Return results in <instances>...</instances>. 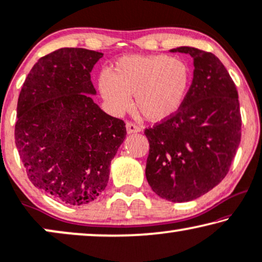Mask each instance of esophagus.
Here are the masks:
<instances>
[{
  "label": "esophagus",
  "mask_w": 262,
  "mask_h": 262,
  "mask_svg": "<svg viewBox=\"0 0 262 262\" xmlns=\"http://www.w3.org/2000/svg\"><path fill=\"white\" fill-rule=\"evenodd\" d=\"M125 128H127V133L128 134L139 133V132L141 130L140 125H138V124H135V123H132V122H128V123L125 124Z\"/></svg>",
  "instance_id": "1"
}]
</instances>
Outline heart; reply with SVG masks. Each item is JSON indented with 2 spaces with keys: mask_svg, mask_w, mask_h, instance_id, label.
Segmentation results:
<instances>
[{
  "mask_svg": "<svg viewBox=\"0 0 262 262\" xmlns=\"http://www.w3.org/2000/svg\"><path fill=\"white\" fill-rule=\"evenodd\" d=\"M191 82L189 66L167 55H127L98 78L100 96L114 114L132 106L153 122L172 117L183 105Z\"/></svg>",
  "mask_w": 262,
  "mask_h": 262,
  "instance_id": "1",
  "label": "heart"
}]
</instances>
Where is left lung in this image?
Instances as JSON below:
<instances>
[{"instance_id":"left-lung-1","label":"left lung","mask_w":262,"mask_h":262,"mask_svg":"<svg viewBox=\"0 0 262 262\" xmlns=\"http://www.w3.org/2000/svg\"><path fill=\"white\" fill-rule=\"evenodd\" d=\"M170 51L193 57V81L172 117L145 129L146 179L160 198L186 202L206 194L229 172L242 120L235 82L217 56L190 47Z\"/></svg>"}]
</instances>
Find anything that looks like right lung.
Here are the masks:
<instances>
[{
    "label": "right lung",
    "instance_id": "right-lung-1",
    "mask_svg": "<svg viewBox=\"0 0 262 262\" xmlns=\"http://www.w3.org/2000/svg\"><path fill=\"white\" fill-rule=\"evenodd\" d=\"M102 52L62 48L39 58L16 107L15 145L31 182L68 205L96 200L127 130L93 102V66Z\"/></svg>",
    "mask_w": 262,
    "mask_h": 262
}]
</instances>
